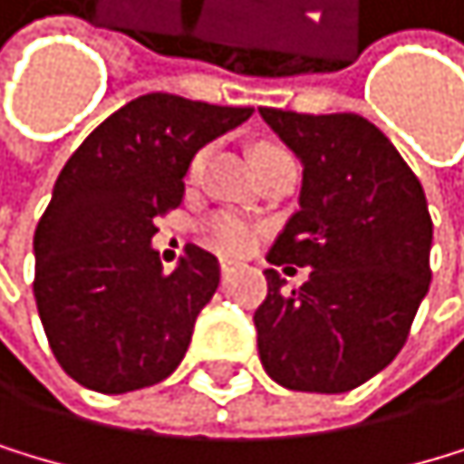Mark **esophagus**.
I'll list each match as a JSON object with an SVG mask.
<instances>
[{
    "mask_svg": "<svg viewBox=\"0 0 464 464\" xmlns=\"http://www.w3.org/2000/svg\"><path fill=\"white\" fill-rule=\"evenodd\" d=\"M237 267H239V262H234V259H219V271H222V276L234 274Z\"/></svg>",
    "mask_w": 464,
    "mask_h": 464,
    "instance_id": "esophagus-1",
    "label": "esophagus"
}]
</instances>
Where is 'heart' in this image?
<instances>
[{
  "label": "heart",
  "mask_w": 464,
  "mask_h": 464,
  "mask_svg": "<svg viewBox=\"0 0 464 464\" xmlns=\"http://www.w3.org/2000/svg\"><path fill=\"white\" fill-rule=\"evenodd\" d=\"M271 150H279V148H259V153H271ZM205 165V150L197 153V160L190 162V176H199ZM205 242L219 247V251H230V254H239L245 247H251L254 242V227L251 222H245L242 217H234V213H217V217H210L205 222Z\"/></svg>",
  "instance_id": "heart-1"
}]
</instances>
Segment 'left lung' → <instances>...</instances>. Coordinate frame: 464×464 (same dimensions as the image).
Here are the masks:
<instances>
[{
    "instance_id": "obj_1",
    "label": "left lung",
    "mask_w": 464,
    "mask_h": 464,
    "mask_svg": "<svg viewBox=\"0 0 464 464\" xmlns=\"http://www.w3.org/2000/svg\"><path fill=\"white\" fill-rule=\"evenodd\" d=\"M259 116L302 165L299 210L267 262L311 267L294 291L274 267L265 271L267 296L254 314L262 368L282 388L345 393L393 362L428 294L425 190L362 116L279 108Z\"/></svg>"
}]
</instances>
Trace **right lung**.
Returning <instances> with one entry per match:
<instances>
[{
	"label": "right lung",
	"instance_id": "obj_1",
	"mask_svg": "<svg viewBox=\"0 0 464 464\" xmlns=\"http://www.w3.org/2000/svg\"><path fill=\"white\" fill-rule=\"evenodd\" d=\"M251 113L148 93L111 113L62 168L34 234V296L53 356L79 385L128 393L182 362L219 262L188 245L165 274L153 219L182 202L193 156Z\"/></svg>",
	"mask_w": 464,
	"mask_h": 464
}]
</instances>
